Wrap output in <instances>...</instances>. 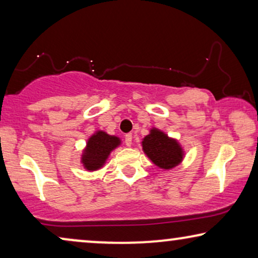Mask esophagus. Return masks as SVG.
I'll list each match as a JSON object with an SVG mask.
<instances>
[{
	"label": "esophagus",
	"mask_w": 258,
	"mask_h": 258,
	"mask_svg": "<svg viewBox=\"0 0 258 258\" xmlns=\"http://www.w3.org/2000/svg\"><path fill=\"white\" fill-rule=\"evenodd\" d=\"M124 142H125L126 147H132V144H133V135H132V134H126L125 137H124Z\"/></svg>",
	"instance_id": "1"
}]
</instances>
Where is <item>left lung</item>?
Listing matches in <instances>:
<instances>
[{
    "mask_svg": "<svg viewBox=\"0 0 258 258\" xmlns=\"http://www.w3.org/2000/svg\"><path fill=\"white\" fill-rule=\"evenodd\" d=\"M142 149L155 165L164 170L177 167L184 157V150L177 140L157 128H151L149 135L142 140Z\"/></svg>",
    "mask_w": 258,
    "mask_h": 258,
    "instance_id": "left-lung-1",
    "label": "left lung"
}]
</instances>
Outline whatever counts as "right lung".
Segmentation results:
<instances>
[{
	"mask_svg": "<svg viewBox=\"0 0 258 258\" xmlns=\"http://www.w3.org/2000/svg\"><path fill=\"white\" fill-rule=\"evenodd\" d=\"M119 144H121L119 137L109 135L103 130H97L88 139L81 157V163L88 171L98 170L105 164L111 151L116 149Z\"/></svg>",
	"mask_w": 258,
	"mask_h": 258,
	"instance_id": "right-lung-1",
	"label": "right lung"
}]
</instances>
